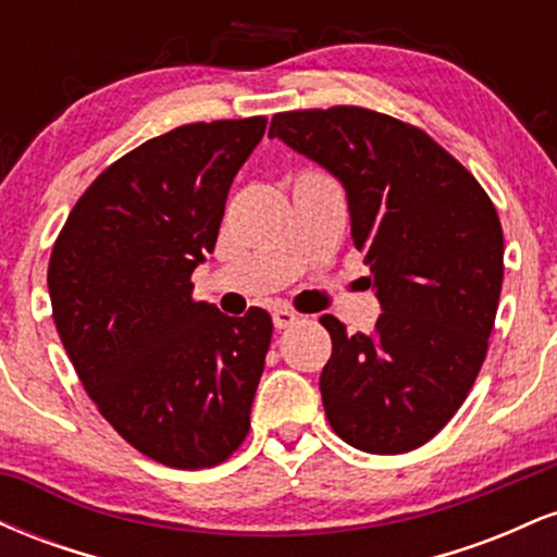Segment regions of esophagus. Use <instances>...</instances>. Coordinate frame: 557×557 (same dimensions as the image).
<instances>
[{
    "instance_id": "obj_1",
    "label": "esophagus",
    "mask_w": 557,
    "mask_h": 557,
    "mask_svg": "<svg viewBox=\"0 0 557 557\" xmlns=\"http://www.w3.org/2000/svg\"><path fill=\"white\" fill-rule=\"evenodd\" d=\"M272 322H274V327H277V330H287V327H293V324L298 322V314H296V311L283 309V306H280V309L272 311Z\"/></svg>"
}]
</instances>
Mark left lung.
<instances>
[{
    "label": "left lung",
    "instance_id": "1",
    "mask_svg": "<svg viewBox=\"0 0 557 557\" xmlns=\"http://www.w3.org/2000/svg\"><path fill=\"white\" fill-rule=\"evenodd\" d=\"M270 138L322 164L348 196L350 238L382 314L348 335L324 314L330 426L363 453L432 440L474 385L503 287V227L476 177L419 127L363 107L280 112Z\"/></svg>",
    "mask_w": 557,
    "mask_h": 557
}]
</instances>
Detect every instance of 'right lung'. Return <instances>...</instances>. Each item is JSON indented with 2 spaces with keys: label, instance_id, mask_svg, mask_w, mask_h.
<instances>
[{
  "label": "right lung",
  "instance_id": "right-lung-1",
  "mask_svg": "<svg viewBox=\"0 0 557 557\" xmlns=\"http://www.w3.org/2000/svg\"><path fill=\"white\" fill-rule=\"evenodd\" d=\"M267 117L181 125L110 164L49 259L52 317L96 408L144 456L207 469L251 426L272 317L194 300L227 190Z\"/></svg>",
  "mask_w": 557,
  "mask_h": 557
}]
</instances>
